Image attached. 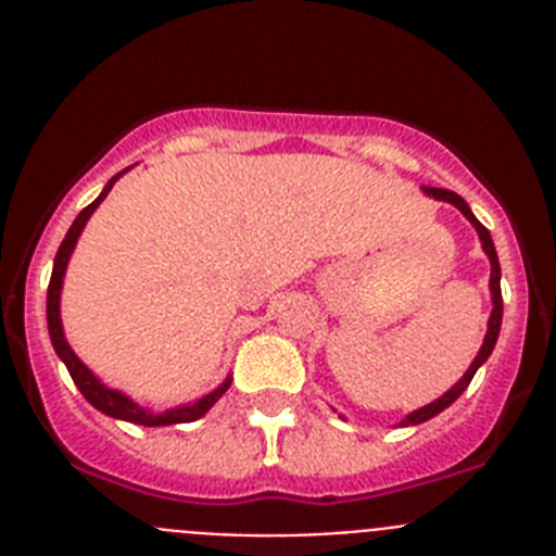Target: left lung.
<instances>
[{
    "label": "left lung",
    "instance_id": "1",
    "mask_svg": "<svg viewBox=\"0 0 556 556\" xmlns=\"http://www.w3.org/2000/svg\"><path fill=\"white\" fill-rule=\"evenodd\" d=\"M424 191L429 194V198L434 200H443V203H451L456 205V208L462 211V217L468 219L470 225L476 228V233H479V242H481V250H484V255L490 258V298H493V312H490V320H488V333H484V342H481L479 353H476V358L470 362V367L465 370V376L456 381L454 387H451L448 392H443V395L437 397V401H431V404L420 406V409L409 412V415L401 420V426H417V424H426V420H431L434 415H440L443 409H448L451 404H454L456 397L462 395V392L468 390V384L473 381L476 370H479L484 362L490 358V353H493L495 342H498V331H501V317H504V303H501V264H498V253H495V244H493V236H490V230L484 228V225L479 223V219L473 217V211H470V205L465 203V200L456 194V191H448V189H431V186H424Z\"/></svg>",
    "mask_w": 556,
    "mask_h": 556
}]
</instances>
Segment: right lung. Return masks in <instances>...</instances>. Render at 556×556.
<instances>
[{"mask_svg":"<svg viewBox=\"0 0 556 556\" xmlns=\"http://www.w3.org/2000/svg\"><path fill=\"white\" fill-rule=\"evenodd\" d=\"M130 169V166H127ZM127 169H122L119 175H113L111 180L105 184V189H102L100 198L94 200L91 205H86V208L77 214V219L72 223V228H68L66 239L61 242V248H58V255H55V264H52V278H49V289H47V326H49V339H52V348H55L58 358H61L63 365H66L68 376H72V381L77 384V390L83 392V397H86L88 404L94 406V409H100L102 415L108 417H116V420H127V424H136V426H178V424H191V420H198V417H203L205 412L211 409V406L217 404L219 397L228 392L230 381H233V376H228L223 381V384L217 387V390H211L208 395L198 397V401H191V404H180L175 406V409H164V412H152L147 409V406H139L132 397H127L122 390H113V387L102 384L100 378L94 376V372L88 370L86 365H83L80 358H77V353L72 351V345L66 342V333H63V320H61V289H63V278H66V267H68V258H72V253H75L77 248V239H80L83 228H86V223L91 219V214L97 211V205L102 203V200L108 198V191L113 189V184L125 175Z\"/></svg>","mask_w":556,"mask_h":556,"instance_id":"obj_1","label":"right lung"}]
</instances>
